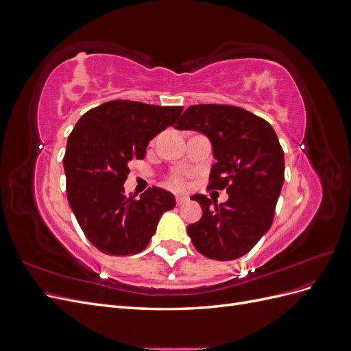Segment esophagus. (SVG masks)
Returning <instances> with one entry per match:
<instances>
[{"label":"esophagus","instance_id":"34e87169","mask_svg":"<svg viewBox=\"0 0 351 351\" xmlns=\"http://www.w3.org/2000/svg\"><path fill=\"white\" fill-rule=\"evenodd\" d=\"M187 200H189V196H186V195H177V196H176L177 205H183V204H186Z\"/></svg>","mask_w":351,"mask_h":351}]
</instances>
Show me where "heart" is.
I'll list each match as a JSON object with an SVG mask.
<instances>
[{"label":"heart","mask_w":351,"mask_h":351,"mask_svg":"<svg viewBox=\"0 0 351 351\" xmlns=\"http://www.w3.org/2000/svg\"><path fill=\"white\" fill-rule=\"evenodd\" d=\"M168 186H171L173 189H182L184 186V180L180 176H171L168 178Z\"/></svg>","instance_id":"b5f03b06"}]
</instances>
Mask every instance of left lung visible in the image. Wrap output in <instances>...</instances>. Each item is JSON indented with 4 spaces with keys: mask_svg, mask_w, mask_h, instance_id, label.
Returning <instances> with one entry per match:
<instances>
[{
    "mask_svg": "<svg viewBox=\"0 0 351 351\" xmlns=\"http://www.w3.org/2000/svg\"><path fill=\"white\" fill-rule=\"evenodd\" d=\"M176 125L209 137L217 164L208 187L228 193L218 206L205 195L192 196L202 206V218L187 227V234L209 259H237L254 247L274 221L284 183L277 133L267 120L224 104L192 105Z\"/></svg>",
    "mask_w": 351,
    "mask_h": 351,
    "instance_id": "8db88e82",
    "label": "left lung"
}]
</instances>
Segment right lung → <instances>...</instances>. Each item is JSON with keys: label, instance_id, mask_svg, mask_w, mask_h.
<instances>
[{"label": "right lung", "instance_id": "right-lung-1", "mask_svg": "<svg viewBox=\"0 0 351 351\" xmlns=\"http://www.w3.org/2000/svg\"><path fill=\"white\" fill-rule=\"evenodd\" d=\"M183 107L137 101L105 102L80 117L69 136L66 189L70 208L95 247L112 256L142 252L174 196L149 187L141 197L124 195L132 159H143L151 139L173 125Z\"/></svg>", "mask_w": 351, "mask_h": 351}]
</instances>
